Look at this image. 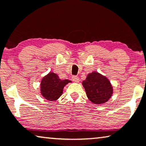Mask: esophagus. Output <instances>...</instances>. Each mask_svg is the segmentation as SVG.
Wrapping results in <instances>:
<instances>
[{
	"mask_svg": "<svg viewBox=\"0 0 146 146\" xmlns=\"http://www.w3.org/2000/svg\"><path fill=\"white\" fill-rule=\"evenodd\" d=\"M72 80L74 82H76V83H78V82H79V77H77V76H73L72 77Z\"/></svg>",
	"mask_w": 146,
	"mask_h": 146,
	"instance_id": "obj_1",
	"label": "esophagus"
}]
</instances>
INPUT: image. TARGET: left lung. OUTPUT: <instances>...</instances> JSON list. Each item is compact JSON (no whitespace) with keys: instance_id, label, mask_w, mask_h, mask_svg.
Listing matches in <instances>:
<instances>
[{"instance_id":"obj_1","label":"left lung","mask_w":146,"mask_h":146,"mask_svg":"<svg viewBox=\"0 0 146 146\" xmlns=\"http://www.w3.org/2000/svg\"><path fill=\"white\" fill-rule=\"evenodd\" d=\"M82 84L88 98L94 104L104 103L111 97L112 87L110 81L97 72L89 73Z\"/></svg>"}]
</instances>
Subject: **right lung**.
<instances>
[{
	"label": "right lung",
	"mask_w": 146,
	"mask_h": 146,
	"mask_svg": "<svg viewBox=\"0 0 146 146\" xmlns=\"http://www.w3.org/2000/svg\"><path fill=\"white\" fill-rule=\"evenodd\" d=\"M71 81L67 79L61 80L54 73H50L43 78L41 81V93L48 100L58 99L63 93V87Z\"/></svg>",
	"instance_id": "obj_1"
}]
</instances>
